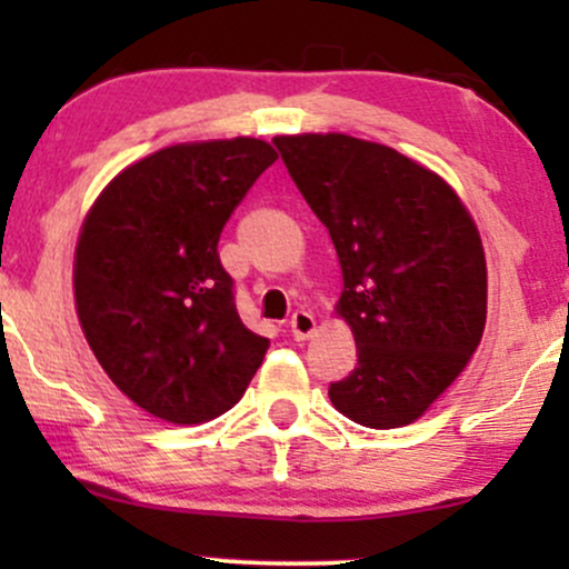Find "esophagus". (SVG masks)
I'll use <instances>...</instances> for the list:
<instances>
[{"instance_id":"obj_1","label":"esophagus","mask_w":569,"mask_h":569,"mask_svg":"<svg viewBox=\"0 0 569 569\" xmlns=\"http://www.w3.org/2000/svg\"><path fill=\"white\" fill-rule=\"evenodd\" d=\"M289 331L297 342H305V339H310L312 335H316V318L305 310L293 312L291 321H289Z\"/></svg>"}]
</instances>
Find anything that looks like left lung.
<instances>
[{"instance_id": "obj_1", "label": "left lung", "mask_w": 569, "mask_h": 569, "mask_svg": "<svg viewBox=\"0 0 569 569\" xmlns=\"http://www.w3.org/2000/svg\"><path fill=\"white\" fill-rule=\"evenodd\" d=\"M342 270L335 312L358 367L329 388L339 415L388 430L420 420L479 348L487 259L460 194L407 154L348 133L276 136Z\"/></svg>"}]
</instances>
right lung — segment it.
<instances>
[{
    "instance_id": "add662e5",
    "label": "right lung",
    "mask_w": 569,
    "mask_h": 569,
    "mask_svg": "<svg viewBox=\"0 0 569 569\" xmlns=\"http://www.w3.org/2000/svg\"><path fill=\"white\" fill-rule=\"evenodd\" d=\"M278 152L262 139L187 141L122 168L74 248L82 335L136 407L173 426L232 409L270 339L234 310L219 234Z\"/></svg>"
}]
</instances>
